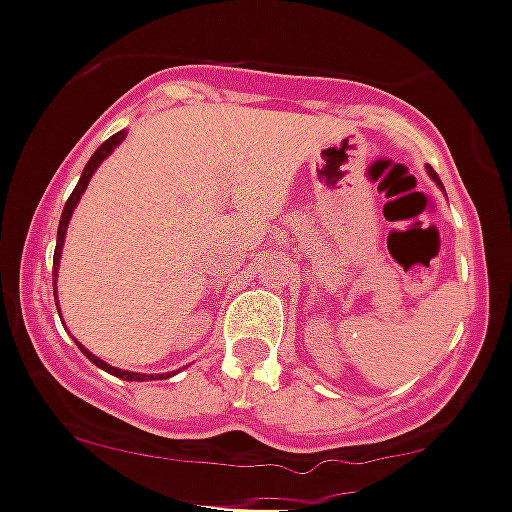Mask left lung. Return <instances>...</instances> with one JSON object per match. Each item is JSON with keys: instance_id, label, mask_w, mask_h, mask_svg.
I'll return each mask as SVG.
<instances>
[{"instance_id": "8db88e82", "label": "left lung", "mask_w": 512, "mask_h": 512, "mask_svg": "<svg viewBox=\"0 0 512 512\" xmlns=\"http://www.w3.org/2000/svg\"><path fill=\"white\" fill-rule=\"evenodd\" d=\"M428 176H430V179H433V181H435V184H438V186H440V189H443V184H440L438 174H435V171H433V169H430V166H428Z\"/></svg>"}]
</instances>
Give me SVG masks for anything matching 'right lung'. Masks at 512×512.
Wrapping results in <instances>:
<instances>
[{
	"label": "right lung",
	"mask_w": 512,
	"mask_h": 512,
	"mask_svg": "<svg viewBox=\"0 0 512 512\" xmlns=\"http://www.w3.org/2000/svg\"><path fill=\"white\" fill-rule=\"evenodd\" d=\"M124 136H126V129H121V131H116L114 136H109V139L104 141V144L99 146V149L94 151V154H91V159L86 161V166H84V171H82V179H79V184H77V189L72 191V196H69L67 199V204H64V211H62V219H59V231H57V251H54V301H57V276H59V258H62V249H64V236H67V229H69V221H72V214H74V209H77V204H79V199H82V194L86 191V186H89V181H91V176H94V171L99 169L101 166V161L106 159V156L111 154V151L116 149V146L121 144V141H124ZM57 308H59V303H57ZM59 316H62V308H59ZM74 341H77V338H74ZM77 346H79V351L84 353L86 358H89L91 363H94V366H99L101 371H106V373H111V376H116V378H124V381H164V378H171L174 376L176 371H171V373H134V371H121V368H114V366H109V363L106 361H101L99 356H94V353L91 351H86V348L82 346V343L77 341Z\"/></svg>",
	"instance_id": "add662e5"
}]
</instances>
